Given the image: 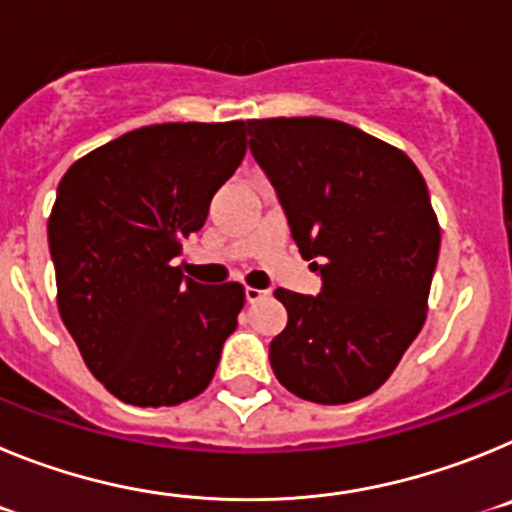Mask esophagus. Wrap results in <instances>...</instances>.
<instances>
[{"mask_svg": "<svg viewBox=\"0 0 512 512\" xmlns=\"http://www.w3.org/2000/svg\"><path fill=\"white\" fill-rule=\"evenodd\" d=\"M243 295H246V302H259V300H264L266 297V289H256V287H246L243 289Z\"/></svg>", "mask_w": 512, "mask_h": 512, "instance_id": "34e87169", "label": "esophagus"}]
</instances>
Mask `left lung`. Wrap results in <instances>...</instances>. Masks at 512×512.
<instances>
[{
    "label": "left lung",
    "instance_id": "1",
    "mask_svg": "<svg viewBox=\"0 0 512 512\" xmlns=\"http://www.w3.org/2000/svg\"><path fill=\"white\" fill-rule=\"evenodd\" d=\"M318 297L277 289L287 328L269 346L292 395L343 405L387 382L418 338L441 230L418 166L374 135L325 117L248 120Z\"/></svg>",
    "mask_w": 512,
    "mask_h": 512
}]
</instances>
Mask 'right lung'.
Returning a JSON list of instances; mask_svg holds the SVG:
<instances>
[{
	"instance_id": "1",
	"label": "right lung",
	"mask_w": 512,
	"mask_h": 512,
	"mask_svg": "<svg viewBox=\"0 0 512 512\" xmlns=\"http://www.w3.org/2000/svg\"><path fill=\"white\" fill-rule=\"evenodd\" d=\"M246 122L151 125L76 161L48 246L58 310L89 372L138 408L192 400L238 325L241 284L210 287L171 261L246 156Z\"/></svg>"
}]
</instances>
